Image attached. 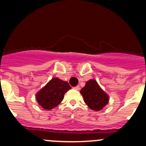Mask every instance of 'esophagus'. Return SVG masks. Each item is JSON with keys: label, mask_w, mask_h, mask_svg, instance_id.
I'll list each match as a JSON object with an SVG mask.
<instances>
[{"label": "esophagus", "mask_w": 146, "mask_h": 146, "mask_svg": "<svg viewBox=\"0 0 146 146\" xmlns=\"http://www.w3.org/2000/svg\"><path fill=\"white\" fill-rule=\"evenodd\" d=\"M73 88H74L75 90H80V86H76V87Z\"/></svg>", "instance_id": "esophagus-1"}]
</instances>
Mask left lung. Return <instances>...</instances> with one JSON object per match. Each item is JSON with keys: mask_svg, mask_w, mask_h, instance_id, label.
Returning a JSON list of instances; mask_svg holds the SVG:
<instances>
[{"mask_svg": "<svg viewBox=\"0 0 146 146\" xmlns=\"http://www.w3.org/2000/svg\"><path fill=\"white\" fill-rule=\"evenodd\" d=\"M86 104L91 110L99 111L108 103L109 96L96 80H89L80 90Z\"/></svg>", "mask_w": 146, "mask_h": 146, "instance_id": "left-lung-1", "label": "left lung"}]
</instances>
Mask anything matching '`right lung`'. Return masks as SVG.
I'll list each match as a JSON object with an SVG mask.
<instances>
[{
	"label": "right lung",
	"instance_id": "1",
	"mask_svg": "<svg viewBox=\"0 0 146 146\" xmlns=\"http://www.w3.org/2000/svg\"><path fill=\"white\" fill-rule=\"evenodd\" d=\"M71 87L68 82L58 78H53L36 93V100L39 106L49 111L61 103L65 93Z\"/></svg>",
	"mask_w": 146,
	"mask_h": 146
}]
</instances>
